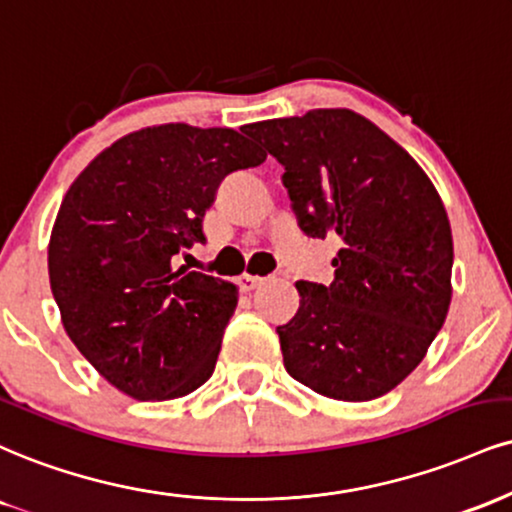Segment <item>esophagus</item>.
I'll use <instances>...</instances> for the list:
<instances>
[{
	"label": "esophagus",
	"instance_id": "34e87169",
	"mask_svg": "<svg viewBox=\"0 0 512 512\" xmlns=\"http://www.w3.org/2000/svg\"><path fill=\"white\" fill-rule=\"evenodd\" d=\"M262 276H255V274H243V276H238V286H240V291H255L257 286H262Z\"/></svg>",
	"mask_w": 512,
	"mask_h": 512
}]
</instances>
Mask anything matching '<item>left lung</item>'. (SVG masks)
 I'll return each instance as SVG.
<instances>
[{
    "label": "left lung",
    "mask_w": 512,
    "mask_h": 512,
    "mask_svg": "<svg viewBox=\"0 0 512 512\" xmlns=\"http://www.w3.org/2000/svg\"><path fill=\"white\" fill-rule=\"evenodd\" d=\"M283 164L300 229L336 238L334 281H298L276 326L286 372L326 398L384 396L422 362L451 305L453 236L432 178L377 123L312 109L252 123Z\"/></svg>",
    "instance_id": "8db88e82"
}]
</instances>
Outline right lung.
I'll return each mask as SVG.
<instances>
[{
  "label": "right lung",
  "mask_w": 512,
  "mask_h": 512,
  "mask_svg": "<svg viewBox=\"0 0 512 512\" xmlns=\"http://www.w3.org/2000/svg\"><path fill=\"white\" fill-rule=\"evenodd\" d=\"M267 152L233 128L133 131L80 171L54 219L49 286L80 355L135 400L200 389L217 365L238 286L174 267L231 171Z\"/></svg>",
  "instance_id": "obj_1"
}]
</instances>
